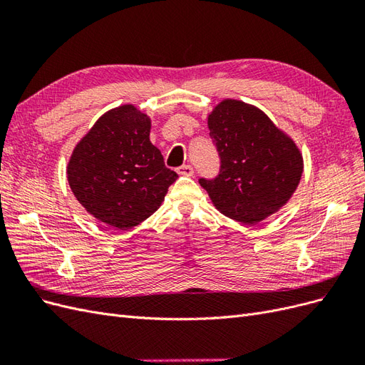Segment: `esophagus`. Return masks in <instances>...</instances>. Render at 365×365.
<instances>
[{"label": "esophagus", "instance_id": "34e87169", "mask_svg": "<svg viewBox=\"0 0 365 365\" xmlns=\"http://www.w3.org/2000/svg\"><path fill=\"white\" fill-rule=\"evenodd\" d=\"M176 172H178L182 176H192L193 175V168L190 164H184V165H181V168L176 169Z\"/></svg>", "mask_w": 365, "mask_h": 365}]
</instances>
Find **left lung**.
Masks as SVG:
<instances>
[{
  "instance_id": "left-lung-1",
  "label": "left lung",
  "mask_w": 365,
  "mask_h": 365,
  "mask_svg": "<svg viewBox=\"0 0 365 365\" xmlns=\"http://www.w3.org/2000/svg\"><path fill=\"white\" fill-rule=\"evenodd\" d=\"M208 129L220 168L200 184L220 213L254 225L289 201L302 178L303 157L267 114L227 98L208 115Z\"/></svg>"
}]
</instances>
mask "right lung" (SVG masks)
I'll use <instances>...</instances> for the list:
<instances>
[{
  "label": "right lung",
  "mask_w": 365,
  "mask_h": 365,
  "mask_svg": "<svg viewBox=\"0 0 365 365\" xmlns=\"http://www.w3.org/2000/svg\"><path fill=\"white\" fill-rule=\"evenodd\" d=\"M150 118L135 106L111 109L79 141L68 163L74 196L96 219L129 230L155 213L178 178L149 140Z\"/></svg>",
  "instance_id": "obj_1"
}]
</instances>
